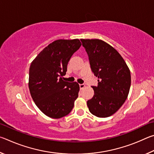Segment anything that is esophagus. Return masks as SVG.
<instances>
[{
  "mask_svg": "<svg viewBox=\"0 0 154 154\" xmlns=\"http://www.w3.org/2000/svg\"><path fill=\"white\" fill-rule=\"evenodd\" d=\"M85 87V85L84 84H79V88L80 89H83V88Z\"/></svg>",
  "mask_w": 154,
  "mask_h": 154,
  "instance_id": "1",
  "label": "esophagus"
}]
</instances>
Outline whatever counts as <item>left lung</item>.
Segmentation results:
<instances>
[{
    "mask_svg": "<svg viewBox=\"0 0 154 154\" xmlns=\"http://www.w3.org/2000/svg\"><path fill=\"white\" fill-rule=\"evenodd\" d=\"M86 51L90 68L98 77L94 94L87 105L90 113L98 118L112 116L126 101L131 76L126 62L118 51L99 39H81Z\"/></svg>",
    "mask_w": 154,
    "mask_h": 154,
    "instance_id": "1",
    "label": "left lung"
}]
</instances>
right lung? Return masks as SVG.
I'll list each match as a JSON object with an SVG mask.
<instances>
[{
  "mask_svg": "<svg viewBox=\"0 0 154 154\" xmlns=\"http://www.w3.org/2000/svg\"><path fill=\"white\" fill-rule=\"evenodd\" d=\"M81 45L79 39L56 40L44 48L30 64L28 87L31 96L49 118H61L73 108L79 85L62 79L68 62Z\"/></svg>",
  "mask_w": 154,
  "mask_h": 154,
  "instance_id": "add662e5",
  "label": "right lung"
}]
</instances>
